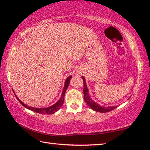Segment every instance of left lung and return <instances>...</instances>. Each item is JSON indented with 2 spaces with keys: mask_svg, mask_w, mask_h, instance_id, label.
Listing matches in <instances>:
<instances>
[{
  "mask_svg": "<svg viewBox=\"0 0 150 150\" xmlns=\"http://www.w3.org/2000/svg\"><path fill=\"white\" fill-rule=\"evenodd\" d=\"M82 78L83 79V82H84L83 92H84V100L86 103V104L88 105L89 107H90L93 110L100 113H106V112H108V111H110L111 110L115 109L117 106H110V107L102 106L92 100L90 96V95L88 93L87 85H86V79L84 77H82Z\"/></svg>",
  "mask_w": 150,
  "mask_h": 150,
  "instance_id": "obj_1",
  "label": "left lung"
}]
</instances>
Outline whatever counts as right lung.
<instances>
[{"mask_svg": "<svg viewBox=\"0 0 150 150\" xmlns=\"http://www.w3.org/2000/svg\"><path fill=\"white\" fill-rule=\"evenodd\" d=\"M71 77H72V76L70 75L66 79L62 93L61 96H60V97L59 98V100L57 101L55 104H54L53 105H52V106H51L50 107H47V108H33V107H31V106H28V105L24 104L20 99H19L17 95H15L13 90V93L15 95L16 98H17V100L19 102H20L21 104L22 105V106H23L24 107H25L26 108H27V109L33 111H34V112L39 113H41V114H48V115L49 114H53V113H55L56 111H58L60 109V108H61V106H62L64 102V95H65V93H66V91L67 90V88H68V87L69 84V81H70V79H71Z\"/></svg>", "mask_w": 150, "mask_h": 150, "instance_id": "right-lung-1", "label": "right lung"}]
</instances>
